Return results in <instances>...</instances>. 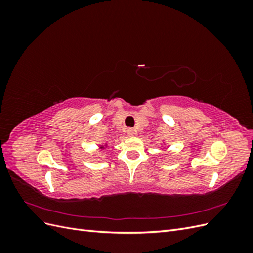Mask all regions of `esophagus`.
<instances>
[{"instance_id":"esophagus-1","label":"esophagus","mask_w":253,"mask_h":253,"mask_svg":"<svg viewBox=\"0 0 253 253\" xmlns=\"http://www.w3.org/2000/svg\"><path fill=\"white\" fill-rule=\"evenodd\" d=\"M126 134H127L128 136H134V135H135V131H134V129H132V128H127Z\"/></svg>"}]
</instances>
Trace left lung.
Masks as SVG:
<instances>
[{
  "label": "left lung",
  "instance_id": "8db88e82",
  "mask_svg": "<svg viewBox=\"0 0 253 253\" xmlns=\"http://www.w3.org/2000/svg\"><path fill=\"white\" fill-rule=\"evenodd\" d=\"M164 144H165V142H164Z\"/></svg>",
  "mask_w": 253,
  "mask_h": 253
}]
</instances>
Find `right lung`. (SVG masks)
<instances>
[{"label": "right lung", "instance_id": "right-lung-1", "mask_svg": "<svg viewBox=\"0 0 253 253\" xmlns=\"http://www.w3.org/2000/svg\"><path fill=\"white\" fill-rule=\"evenodd\" d=\"M105 148H108V143H104V144L99 145V149H100V150H104Z\"/></svg>", "mask_w": 253, "mask_h": 253}]
</instances>
